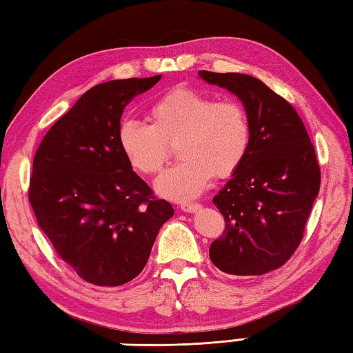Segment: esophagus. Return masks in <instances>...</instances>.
Instances as JSON below:
<instances>
[{"label": "esophagus", "instance_id": "34e87169", "mask_svg": "<svg viewBox=\"0 0 353 353\" xmlns=\"http://www.w3.org/2000/svg\"><path fill=\"white\" fill-rule=\"evenodd\" d=\"M202 208L201 203L197 202H183L181 203V210L185 211V213H196V211H199Z\"/></svg>", "mask_w": 353, "mask_h": 353}]
</instances>
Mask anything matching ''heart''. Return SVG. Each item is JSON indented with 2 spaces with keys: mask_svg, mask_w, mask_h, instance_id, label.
<instances>
[{
  "mask_svg": "<svg viewBox=\"0 0 353 353\" xmlns=\"http://www.w3.org/2000/svg\"><path fill=\"white\" fill-rule=\"evenodd\" d=\"M150 125L125 119L119 125L121 154L132 170L152 176L177 142L182 160L157 179L156 188L174 201L196 197L213 176L228 177L241 168L252 143L245 108L234 100H216L190 88L166 92L150 106Z\"/></svg>",
  "mask_w": 353,
  "mask_h": 353,
  "instance_id": "obj_1",
  "label": "heart"
}]
</instances>
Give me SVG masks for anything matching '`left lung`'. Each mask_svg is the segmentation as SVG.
<instances>
[{
    "label": "left lung",
    "instance_id": "obj_1",
    "mask_svg": "<svg viewBox=\"0 0 353 353\" xmlns=\"http://www.w3.org/2000/svg\"><path fill=\"white\" fill-rule=\"evenodd\" d=\"M199 77L238 97L252 125L248 154L213 203L225 230L210 245L221 272L241 278L283 267L304 238L321 171L303 120L285 99L245 74Z\"/></svg>",
    "mask_w": 353,
    "mask_h": 353
}]
</instances>
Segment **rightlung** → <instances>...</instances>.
<instances>
[{"label":"right lung","mask_w":353,"mask_h":353,"mask_svg":"<svg viewBox=\"0 0 353 353\" xmlns=\"http://www.w3.org/2000/svg\"><path fill=\"white\" fill-rule=\"evenodd\" d=\"M162 75L89 89L55 121L35 152L29 202L60 259L86 283H130L148 262L160 227L174 214L121 154L125 106Z\"/></svg>","instance_id":"obj_1"}]
</instances>
